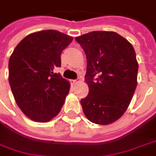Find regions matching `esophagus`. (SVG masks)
Wrapping results in <instances>:
<instances>
[{"instance_id":"34e87169","label":"esophagus","mask_w":156,"mask_h":156,"mask_svg":"<svg viewBox=\"0 0 156 156\" xmlns=\"http://www.w3.org/2000/svg\"><path fill=\"white\" fill-rule=\"evenodd\" d=\"M80 82V78H78V79H75V80H71V84L73 85H76L77 83Z\"/></svg>"}]
</instances>
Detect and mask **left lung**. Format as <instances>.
Segmentation results:
<instances>
[{
  "instance_id": "1",
  "label": "left lung",
  "mask_w": 156,
  "mask_h": 156,
  "mask_svg": "<svg viewBox=\"0 0 156 156\" xmlns=\"http://www.w3.org/2000/svg\"><path fill=\"white\" fill-rule=\"evenodd\" d=\"M76 41L87 60L85 81L89 94L80 101L85 115L94 124H112L126 111L137 87L135 50L115 32H91Z\"/></svg>"
}]
</instances>
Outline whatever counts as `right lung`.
<instances>
[{
    "mask_svg": "<svg viewBox=\"0 0 156 156\" xmlns=\"http://www.w3.org/2000/svg\"><path fill=\"white\" fill-rule=\"evenodd\" d=\"M73 40L67 34L45 30L27 35L9 61V82L23 114L35 122H48L59 114L70 84L55 73L61 54Z\"/></svg>",
    "mask_w": 156,
    "mask_h": 156,
    "instance_id": "right-lung-1",
    "label": "right lung"
}]
</instances>
